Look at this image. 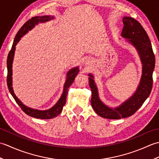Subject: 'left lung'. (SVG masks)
Returning a JSON list of instances; mask_svg holds the SVG:
<instances>
[{
  "mask_svg": "<svg viewBox=\"0 0 159 159\" xmlns=\"http://www.w3.org/2000/svg\"><path fill=\"white\" fill-rule=\"evenodd\" d=\"M124 27L121 37L127 39L137 50L142 63V75L136 92L120 106L110 108L100 100L93 76L89 74V81L92 90L91 104L95 112L100 117L118 120L131 116L142 106L152 88V74L155 66V56L147 33L141 24L130 17L123 18Z\"/></svg>",
  "mask_w": 159,
  "mask_h": 159,
  "instance_id": "obj_1",
  "label": "left lung"
}]
</instances>
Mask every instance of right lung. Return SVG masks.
Segmentation results:
<instances>
[{"instance_id": "add662e5", "label": "right lung", "mask_w": 159, "mask_h": 159, "mask_svg": "<svg viewBox=\"0 0 159 159\" xmlns=\"http://www.w3.org/2000/svg\"><path fill=\"white\" fill-rule=\"evenodd\" d=\"M54 18V17H50V16H35L33 17L31 19L29 20L27 22H26L21 29L19 30V31L17 33V34L15 37V39L13 40V43L11 47V49L9 52L7 57V83L8 89L9 92L11 93V96L13 97V98L16 100L17 104H18L20 107L21 108L22 110L28 116L35 117V118H39V119L47 120L51 119V118L55 117L59 114L61 113L63 110V107L65 105L66 102V97L67 94V90L70 86L73 83L74 79L78 73L79 72V67H76L74 68L71 69L67 73V79L66 80L65 85L63 87V92L60 99L58 100V102L55 104L52 108L45 111H40L38 109H34L29 108L25 106L21 101H20L17 96L15 95L13 92V89L12 87V63L13 60V57H14V52L16 50V46L17 43L21 39L23 35H25L30 30H31L35 25H37L38 23H43Z\"/></svg>"}]
</instances>
